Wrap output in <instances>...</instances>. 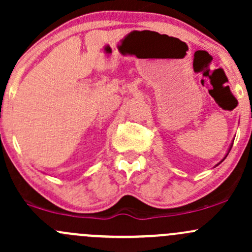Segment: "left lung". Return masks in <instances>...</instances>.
<instances>
[{
	"instance_id": "8db88e82",
	"label": "left lung",
	"mask_w": 252,
	"mask_h": 252,
	"mask_svg": "<svg viewBox=\"0 0 252 252\" xmlns=\"http://www.w3.org/2000/svg\"><path fill=\"white\" fill-rule=\"evenodd\" d=\"M232 145H233V144H232ZM232 145H231V148H229V150H231V149H232ZM229 150H228V153H229ZM227 155H228V154H227ZM227 155H226V156H224V158H223V159L227 158ZM223 159H222V161H223ZM222 161H221V162H222Z\"/></svg>"
}]
</instances>
